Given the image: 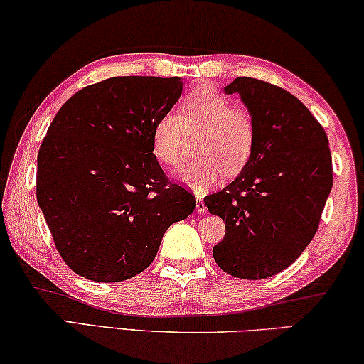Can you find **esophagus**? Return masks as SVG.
<instances>
[{"instance_id":"34e87169","label":"esophagus","mask_w":364,"mask_h":364,"mask_svg":"<svg viewBox=\"0 0 364 364\" xmlns=\"http://www.w3.org/2000/svg\"><path fill=\"white\" fill-rule=\"evenodd\" d=\"M208 211V208H206V204H204V201L201 198H196V213H199V214H204Z\"/></svg>"}]
</instances>
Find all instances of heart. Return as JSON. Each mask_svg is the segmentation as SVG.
Segmentation results:
<instances>
[{"label":"heart","instance_id":"b5f03b06","mask_svg":"<svg viewBox=\"0 0 364 364\" xmlns=\"http://www.w3.org/2000/svg\"><path fill=\"white\" fill-rule=\"evenodd\" d=\"M203 129L196 150L201 153L176 170V178L196 194L235 175L254 151L255 124L249 112L234 109L232 102L211 87L194 90L181 102V115L166 112L155 122L151 150L165 165H176L183 153L184 132Z\"/></svg>","mask_w":364,"mask_h":364}]
</instances>
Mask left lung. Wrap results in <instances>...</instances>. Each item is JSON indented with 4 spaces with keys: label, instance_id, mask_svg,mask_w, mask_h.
<instances>
[{
    "label": "left lung",
    "instance_id": "1",
    "mask_svg": "<svg viewBox=\"0 0 364 364\" xmlns=\"http://www.w3.org/2000/svg\"><path fill=\"white\" fill-rule=\"evenodd\" d=\"M224 92L239 94L247 107L255 143L237 178L204 198L208 211L226 221L213 255L232 277L267 279L294 264L318 229L333 186L328 138L310 110L277 85L237 77Z\"/></svg>",
    "mask_w": 364,
    "mask_h": 364
}]
</instances>
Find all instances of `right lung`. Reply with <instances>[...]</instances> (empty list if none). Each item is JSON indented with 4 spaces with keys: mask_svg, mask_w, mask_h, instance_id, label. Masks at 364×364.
<instances>
[{
    "mask_svg": "<svg viewBox=\"0 0 364 364\" xmlns=\"http://www.w3.org/2000/svg\"><path fill=\"white\" fill-rule=\"evenodd\" d=\"M180 77H112L55 114L38 153L36 196L64 262L94 282H122L153 262L194 196L151 150L155 122L181 97Z\"/></svg>",
    "mask_w": 364,
    "mask_h": 364,
    "instance_id": "obj_1",
    "label": "right lung"
}]
</instances>
